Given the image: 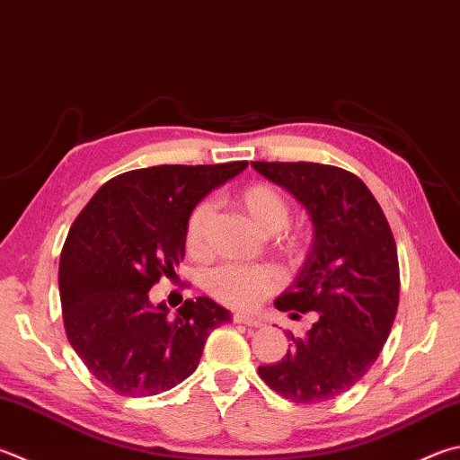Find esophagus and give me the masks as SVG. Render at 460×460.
Wrapping results in <instances>:
<instances>
[{"label": "esophagus", "instance_id": "esophagus-1", "mask_svg": "<svg viewBox=\"0 0 460 460\" xmlns=\"http://www.w3.org/2000/svg\"><path fill=\"white\" fill-rule=\"evenodd\" d=\"M233 322L249 325V328H261V325H263L261 317H255V315H249V314H233Z\"/></svg>", "mask_w": 460, "mask_h": 460}]
</instances>
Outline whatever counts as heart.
<instances>
[{
	"label": "heart",
	"instance_id": "heart-1",
	"mask_svg": "<svg viewBox=\"0 0 460 460\" xmlns=\"http://www.w3.org/2000/svg\"><path fill=\"white\" fill-rule=\"evenodd\" d=\"M239 205L261 233H278L289 221V205L278 189L271 185H252L239 197ZM211 203H199L189 215L185 227V245L190 253H201L205 247V229ZM289 252H296L297 243L289 241ZM281 281L279 270L273 265H245L225 263L207 278V291L219 302L231 307H253L278 289Z\"/></svg>",
	"mask_w": 460,
	"mask_h": 460
}]
</instances>
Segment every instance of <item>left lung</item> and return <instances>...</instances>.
<instances>
[{"label":"left lung","instance_id":"8db88e82","mask_svg":"<svg viewBox=\"0 0 460 460\" xmlns=\"http://www.w3.org/2000/svg\"><path fill=\"white\" fill-rule=\"evenodd\" d=\"M252 166L294 195L314 225L302 270L273 304L291 317L315 312V322L302 338L288 332L286 356L259 366V376L291 402H325L352 388L386 344L400 291L394 237L352 172L317 163Z\"/></svg>","mask_w":460,"mask_h":460}]
</instances>
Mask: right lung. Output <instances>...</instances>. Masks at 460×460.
I'll list each match as a JSON object with an SVG mask.
<instances>
[{
  "label": "right lung",
  "instance_id": "add662e5",
  "mask_svg": "<svg viewBox=\"0 0 460 460\" xmlns=\"http://www.w3.org/2000/svg\"><path fill=\"white\" fill-rule=\"evenodd\" d=\"M247 169L161 164L119 174L82 208L60 255L64 328L86 368L122 396H155L197 370L205 341L231 320L211 297L185 299L169 315L148 291L185 257L193 208Z\"/></svg>",
  "mask_w": 460,
  "mask_h": 460
}]
</instances>
